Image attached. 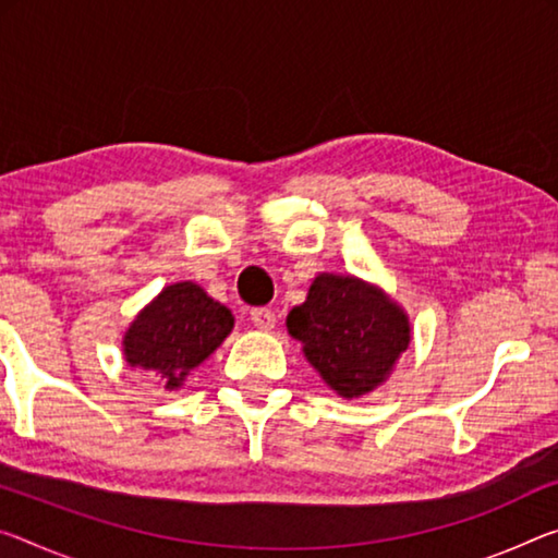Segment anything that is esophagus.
Returning a JSON list of instances; mask_svg holds the SVG:
<instances>
[{
    "label": "esophagus",
    "instance_id": "1",
    "mask_svg": "<svg viewBox=\"0 0 558 558\" xmlns=\"http://www.w3.org/2000/svg\"><path fill=\"white\" fill-rule=\"evenodd\" d=\"M251 320L258 330H270V327L276 325V313L268 311V307H253Z\"/></svg>",
    "mask_w": 558,
    "mask_h": 558
}]
</instances>
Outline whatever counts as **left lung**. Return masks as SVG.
I'll return each mask as SVG.
<instances>
[{
  "label": "left lung",
  "mask_w": 558,
  "mask_h": 558,
  "mask_svg": "<svg viewBox=\"0 0 558 558\" xmlns=\"http://www.w3.org/2000/svg\"><path fill=\"white\" fill-rule=\"evenodd\" d=\"M288 332L342 397H360L390 375L410 344V323L390 298L357 278L317 276L288 315Z\"/></svg>",
  "instance_id": "obj_1"
}]
</instances>
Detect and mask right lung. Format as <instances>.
Instances as JSON below:
<instances>
[{"label":"right lung","mask_w":558,"mask_h":558,"mask_svg":"<svg viewBox=\"0 0 558 558\" xmlns=\"http://www.w3.org/2000/svg\"><path fill=\"white\" fill-rule=\"evenodd\" d=\"M231 330L233 315L226 305L196 282H175L131 323L123 355L131 367L154 369L168 390H175Z\"/></svg>","instance_id":"right-lung-1"}]
</instances>
